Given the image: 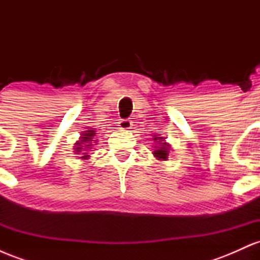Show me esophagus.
Segmentation results:
<instances>
[{"label":"esophagus","instance_id":"obj_1","mask_svg":"<svg viewBox=\"0 0 260 260\" xmlns=\"http://www.w3.org/2000/svg\"><path fill=\"white\" fill-rule=\"evenodd\" d=\"M118 126H120L121 129L128 131V129H131V127H132V121H131V120H120V122H118Z\"/></svg>","mask_w":260,"mask_h":260}]
</instances>
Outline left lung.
<instances>
[{
    "label": "left lung",
    "mask_w": 260,
    "mask_h": 260,
    "mask_svg": "<svg viewBox=\"0 0 260 260\" xmlns=\"http://www.w3.org/2000/svg\"><path fill=\"white\" fill-rule=\"evenodd\" d=\"M155 142L157 143L159 145H155V150H154V156L156 157L157 160H168L169 157V153H170V149H171V147H170V144H168V143L164 140L162 137H155L154 138Z\"/></svg>",
    "instance_id": "8db88e82"
}]
</instances>
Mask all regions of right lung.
Segmentation results:
<instances>
[{
  "label": "right lung",
  "mask_w": 260,
  "mask_h": 260,
  "mask_svg": "<svg viewBox=\"0 0 260 260\" xmlns=\"http://www.w3.org/2000/svg\"><path fill=\"white\" fill-rule=\"evenodd\" d=\"M95 131H84V132L82 133V137H80L79 140H77V143L74 144V151H76L77 154H80L82 156H80V159L85 160L88 159L89 155L86 151L89 150V149H91V147L94 144L92 143H96L98 140H95Z\"/></svg>",
  "instance_id": "obj_1"
}]
</instances>
